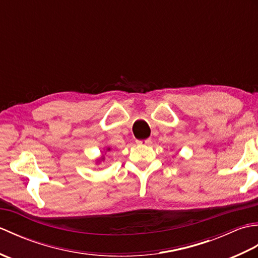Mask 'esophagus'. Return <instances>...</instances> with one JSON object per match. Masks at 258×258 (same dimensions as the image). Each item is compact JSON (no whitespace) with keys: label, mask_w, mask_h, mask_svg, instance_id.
Returning a JSON list of instances; mask_svg holds the SVG:
<instances>
[{"label":"esophagus","mask_w":258,"mask_h":258,"mask_svg":"<svg viewBox=\"0 0 258 258\" xmlns=\"http://www.w3.org/2000/svg\"><path fill=\"white\" fill-rule=\"evenodd\" d=\"M152 143L151 139H147V140H138L136 141V144L138 145H149Z\"/></svg>","instance_id":"34e87169"}]
</instances>
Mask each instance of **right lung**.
<instances>
[{
  "label": "right lung",
  "instance_id": "right-lung-1",
  "mask_svg": "<svg viewBox=\"0 0 258 258\" xmlns=\"http://www.w3.org/2000/svg\"><path fill=\"white\" fill-rule=\"evenodd\" d=\"M111 149H107V151H109ZM102 160H104V157H102Z\"/></svg>",
  "mask_w": 258,
  "mask_h": 258
}]
</instances>
